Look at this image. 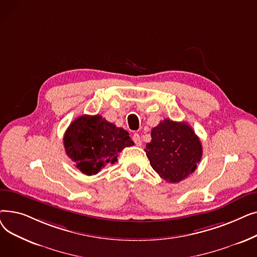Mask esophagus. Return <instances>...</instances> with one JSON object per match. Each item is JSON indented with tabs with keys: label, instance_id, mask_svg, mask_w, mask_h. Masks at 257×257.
<instances>
[{
	"label": "esophagus",
	"instance_id": "esophagus-1",
	"mask_svg": "<svg viewBox=\"0 0 257 257\" xmlns=\"http://www.w3.org/2000/svg\"><path fill=\"white\" fill-rule=\"evenodd\" d=\"M132 140H133L134 144H136L137 146H141V145H142V140H141V137L139 136L138 133H134V134H133Z\"/></svg>",
	"mask_w": 257,
	"mask_h": 257
}]
</instances>
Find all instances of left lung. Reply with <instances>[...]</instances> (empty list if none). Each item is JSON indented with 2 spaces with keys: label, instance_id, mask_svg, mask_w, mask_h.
<instances>
[{
  "label": "left lung",
  "instance_id": "left-lung-1",
  "mask_svg": "<svg viewBox=\"0 0 257 257\" xmlns=\"http://www.w3.org/2000/svg\"><path fill=\"white\" fill-rule=\"evenodd\" d=\"M146 154L164 180L178 183L194 173L202 157V145L191 126L169 118L154 127Z\"/></svg>",
  "mask_w": 257,
  "mask_h": 257
}]
</instances>
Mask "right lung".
Returning <instances> with one entry per match:
<instances>
[{
	"label": "right lung",
	"mask_w": 257,
	"mask_h": 257,
	"mask_svg": "<svg viewBox=\"0 0 257 257\" xmlns=\"http://www.w3.org/2000/svg\"><path fill=\"white\" fill-rule=\"evenodd\" d=\"M63 145L76 167L90 176L108 164H114L117 154L134 143L126 130L97 114L74 119L64 133Z\"/></svg>",
	"instance_id": "add662e5"
}]
</instances>
